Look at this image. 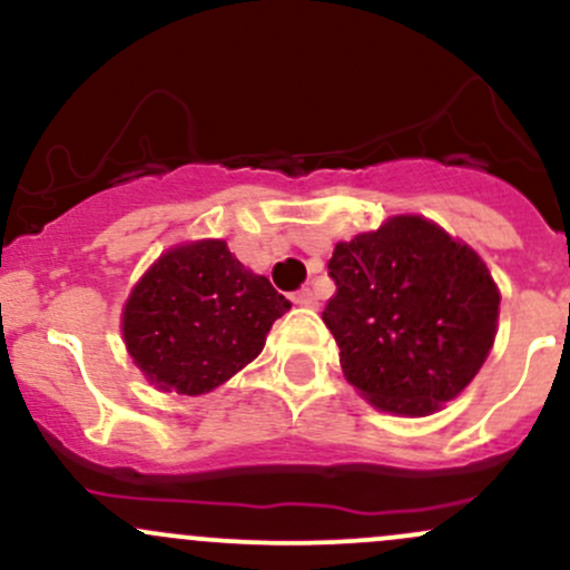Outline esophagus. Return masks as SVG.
<instances>
[{
  "mask_svg": "<svg viewBox=\"0 0 570 570\" xmlns=\"http://www.w3.org/2000/svg\"><path fill=\"white\" fill-rule=\"evenodd\" d=\"M296 304H302V307H317L321 304V298H317L315 287H302V291L296 293V298H293Z\"/></svg>",
  "mask_w": 570,
  "mask_h": 570,
  "instance_id": "esophagus-1",
  "label": "esophagus"
}]
</instances>
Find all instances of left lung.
Listing matches in <instances>:
<instances>
[{
	"label": "left lung",
	"instance_id": "left-lung-1",
	"mask_svg": "<svg viewBox=\"0 0 570 570\" xmlns=\"http://www.w3.org/2000/svg\"><path fill=\"white\" fill-rule=\"evenodd\" d=\"M323 323L345 377L372 405L426 415L481 370L498 332V285L468 244L424 217L340 242Z\"/></svg>",
	"mask_w": 570,
	"mask_h": 570
}]
</instances>
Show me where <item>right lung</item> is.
I'll list each match as a JSON object with an SVG mask.
<instances>
[{
    "label": "right lung",
    "mask_w": 570,
    "mask_h": 570,
    "mask_svg": "<svg viewBox=\"0 0 570 570\" xmlns=\"http://www.w3.org/2000/svg\"><path fill=\"white\" fill-rule=\"evenodd\" d=\"M287 309L291 302L266 277L209 238L170 249L144 274L127 298L121 332L151 383L198 396L258 356Z\"/></svg>",
    "instance_id": "right-lung-1"
}]
</instances>
